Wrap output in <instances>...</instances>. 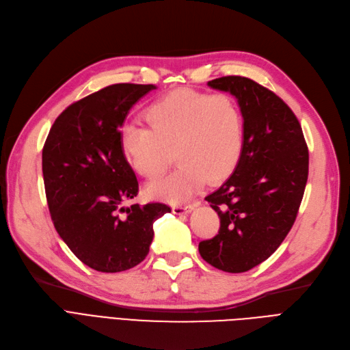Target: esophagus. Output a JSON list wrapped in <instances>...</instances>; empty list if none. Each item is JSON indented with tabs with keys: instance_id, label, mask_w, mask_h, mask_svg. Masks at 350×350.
I'll list each match as a JSON object with an SVG mask.
<instances>
[{
	"instance_id": "obj_1",
	"label": "esophagus",
	"mask_w": 350,
	"mask_h": 350,
	"mask_svg": "<svg viewBox=\"0 0 350 350\" xmlns=\"http://www.w3.org/2000/svg\"><path fill=\"white\" fill-rule=\"evenodd\" d=\"M196 204L193 203H186V204H174L173 206V213L176 215H186L190 213L193 209H195Z\"/></svg>"
}]
</instances>
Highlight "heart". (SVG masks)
Wrapping results in <instances>:
<instances>
[{
  "instance_id": "1",
  "label": "heart",
  "mask_w": 350,
  "mask_h": 350,
  "mask_svg": "<svg viewBox=\"0 0 350 350\" xmlns=\"http://www.w3.org/2000/svg\"><path fill=\"white\" fill-rule=\"evenodd\" d=\"M148 126L126 124L120 147L129 167L141 177H160L172 164L176 170L148 186L150 196L178 203L206 183H221L239 163L243 147V116L226 95L176 89L147 107Z\"/></svg>"
}]
</instances>
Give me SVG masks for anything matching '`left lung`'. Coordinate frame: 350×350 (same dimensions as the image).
Segmentation results:
<instances>
[{
	"instance_id": "obj_1",
	"label": "left lung",
	"mask_w": 350,
	"mask_h": 350,
	"mask_svg": "<svg viewBox=\"0 0 350 350\" xmlns=\"http://www.w3.org/2000/svg\"><path fill=\"white\" fill-rule=\"evenodd\" d=\"M208 85L237 98L243 147L234 174L206 198L221 228L199 243V252L217 269L245 273L273 255L293 228L308 177V150L299 120L269 89L242 76Z\"/></svg>"
}]
</instances>
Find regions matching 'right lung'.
I'll return each mask as SVG.
<instances>
[{
  "label": "right lung",
  "mask_w": 350,
  "mask_h": 350,
  "mask_svg": "<svg viewBox=\"0 0 350 350\" xmlns=\"http://www.w3.org/2000/svg\"><path fill=\"white\" fill-rule=\"evenodd\" d=\"M154 85L116 83L77 100L50 128L43 178L51 221L79 260L120 273L146 260L164 203L131 204L138 182L120 147V128Z\"/></svg>",
  "instance_id": "right-lung-1"
}]
</instances>
